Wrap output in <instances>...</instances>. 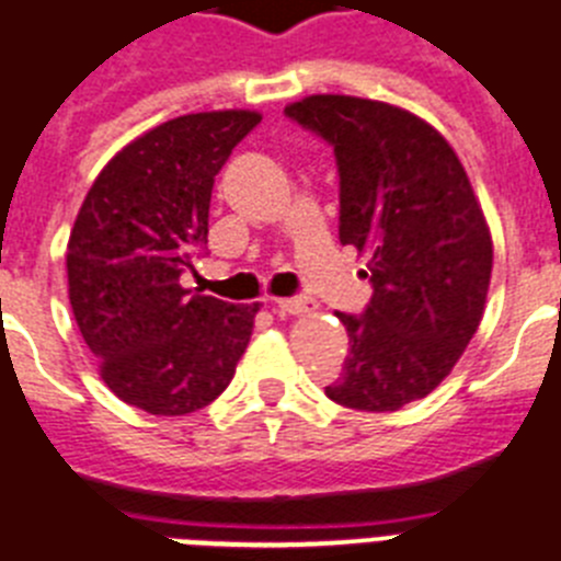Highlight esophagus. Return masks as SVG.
<instances>
[{
	"label": "esophagus",
	"instance_id": "esophagus-1",
	"mask_svg": "<svg viewBox=\"0 0 561 561\" xmlns=\"http://www.w3.org/2000/svg\"><path fill=\"white\" fill-rule=\"evenodd\" d=\"M314 300L312 298H280L277 300V312L284 314H306V312H314Z\"/></svg>",
	"mask_w": 561,
	"mask_h": 561
}]
</instances>
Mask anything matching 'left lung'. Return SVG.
<instances>
[{
    "label": "left lung",
    "instance_id": "8db88e82",
    "mask_svg": "<svg viewBox=\"0 0 561 561\" xmlns=\"http://www.w3.org/2000/svg\"><path fill=\"white\" fill-rule=\"evenodd\" d=\"M334 144L340 243L368 255L375 286L348 332L327 397L346 409L397 411L437 389L485 312L494 241L468 172L437 127L411 110L320 93L286 104Z\"/></svg>",
    "mask_w": 561,
    "mask_h": 561
}]
</instances>
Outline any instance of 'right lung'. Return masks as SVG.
<instances>
[{
    "instance_id": "1",
    "label": "right lung",
    "mask_w": 561,
    "mask_h": 561,
    "mask_svg": "<svg viewBox=\"0 0 561 561\" xmlns=\"http://www.w3.org/2000/svg\"><path fill=\"white\" fill-rule=\"evenodd\" d=\"M257 110L170 118L110 158L67 241V295L107 389L127 405L181 417L209 405L234 375L257 304L234 306L181 286L207 243L215 175Z\"/></svg>"
}]
</instances>
